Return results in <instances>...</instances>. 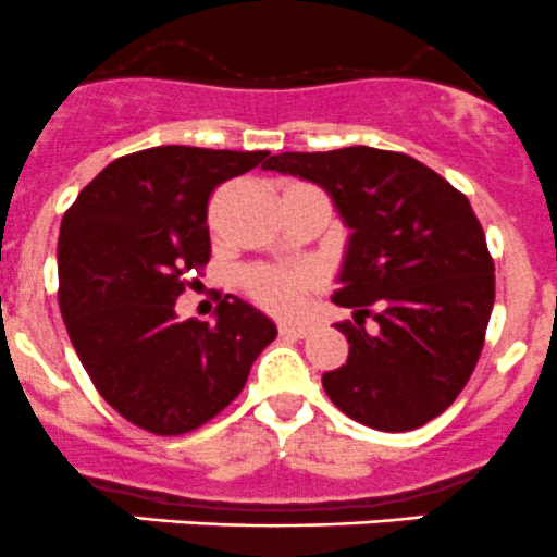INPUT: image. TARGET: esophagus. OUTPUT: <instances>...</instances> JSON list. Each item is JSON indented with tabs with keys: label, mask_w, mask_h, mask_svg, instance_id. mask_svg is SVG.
<instances>
[{
	"label": "esophagus",
	"mask_w": 557,
	"mask_h": 557,
	"mask_svg": "<svg viewBox=\"0 0 557 557\" xmlns=\"http://www.w3.org/2000/svg\"><path fill=\"white\" fill-rule=\"evenodd\" d=\"M278 333H281V335H292V338H302V335L308 333V327H306V324H289V322H284V324H278Z\"/></svg>",
	"instance_id": "34e87169"
}]
</instances>
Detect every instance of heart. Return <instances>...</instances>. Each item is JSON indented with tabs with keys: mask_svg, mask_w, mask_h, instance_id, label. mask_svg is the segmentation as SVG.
<instances>
[{
	"mask_svg": "<svg viewBox=\"0 0 557 557\" xmlns=\"http://www.w3.org/2000/svg\"><path fill=\"white\" fill-rule=\"evenodd\" d=\"M244 289L251 300L265 311L278 317H295L306 308L308 292L317 286V278L308 271H286V268L255 265L244 271Z\"/></svg>",
	"mask_w": 557,
	"mask_h": 557,
	"instance_id": "obj_1",
	"label": "heart"
}]
</instances>
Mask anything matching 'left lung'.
<instances>
[{"mask_svg":"<svg viewBox=\"0 0 557 557\" xmlns=\"http://www.w3.org/2000/svg\"><path fill=\"white\" fill-rule=\"evenodd\" d=\"M262 168L322 186L351 230L333 302L355 308V324H335L349 357L322 376L327 398L387 433L449 409L476 368L495 300L468 197L414 157L368 146L276 153Z\"/></svg>","mask_w":557,"mask_h":557,"instance_id":"8db88e82","label":"left lung"}]
</instances>
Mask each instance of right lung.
Listing matches in <instances>:
<instances>
[{
	"label": "right lung",
	"mask_w": 557,
	"mask_h": 557,
	"mask_svg": "<svg viewBox=\"0 0 557 557\" xmlns=\"http://www.w3.org/2000/svg\"><path fill=\"white\" fill-rule=\"evenodd\" d=\"M268 151L157 146L110 162L67 208L59 308L97 393L132 425L181 436L227 409L276 324L224 295L216 324L175 319L211 260L208 200Z\"/></svg>",
	"instance_id": "add662e5"
}]
</instances>
